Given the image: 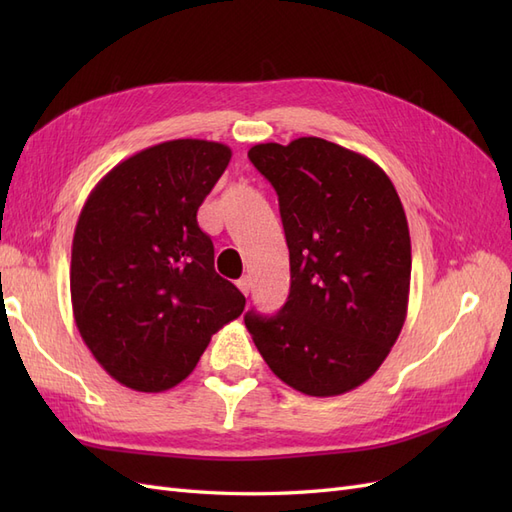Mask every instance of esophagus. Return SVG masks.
<instances>
[{"mask_svg": "<svg viewBox=\"0 0 512 512\" xmlns=\"http://www.w3.org/2000/svg\"><path fill=\"white\" fill-rule=\"evenodd\" d=\"M237 286H239V290L247 297V294H250V290H252V280H250V277H247V275H243L241 280L237 282Z\"/></svg>", "mask_w": 512, "mask_h": 512, "instance_id": "34e87169", "label": "esophagus"}]
</instances>
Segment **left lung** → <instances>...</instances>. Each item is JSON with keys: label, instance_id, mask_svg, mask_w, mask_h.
I'll return each instance as SVG.
<instances>
[{"label": "left lung", "instance_id": "obj_1", "mask_svg": "<svg viewBox=\"0 0 512 512\" xmlns=\"http://www.w3.org/2000/svg\"><path fill=\"white\" fill-rule=\"evenodd\" d=\"M247 158L280 200L290 294L245 327L273 374L312 397L348 393L376 374L408 314L412 247L384 170L316 136L260 143Z\"/></svg>", "mask_w": 512, "mask_h": 512}]
</instances>
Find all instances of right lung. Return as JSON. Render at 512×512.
<instances>
[{"label": "right lung", "instance_id": "1", "mask_svg": "<svg viewBox=\"0 0 512 512\" xmlns=\"http://www.w3.org/2000/svg\"><path fill=\"white\" fill-rule=\"evenodd\" d=\"M230 147L177 138L106 173L79 215L70 294L76 329L108 376L160 393L192 374L245 297L215 273L198 207L230 162Z\"/></svg>", "mask_w": 512, "mask_h": 512}]
</instances>
